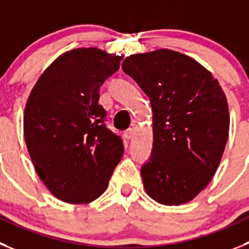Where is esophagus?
Here are the masks:
<instances>
[{
  "instance_id": "obj_1",
  "label": "esophagus",
  "mask_w": 249,
  "mask_h": 249,
  "mask_svg": "<svg viewBox=\"0 0 249 249\" xmlns=\"http://www.w3.org/2000/svg\"><path fill=\"white\" fill-rule=\"evenodd\" d=\"M124 136L127 139V140H131L135 136V130L134 129H127L126 131L124 132Z\"/></svg>"
}]
</instances>
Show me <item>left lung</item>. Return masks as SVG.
Instances as JSON below:
<instances>
[{
  "label": "left lung",
  "mask_w": 249,
  "mask_h": 249,
  "mask_svg": "<svg viewBox=\"0 0 249 249\" xmlns=\"http://www.w3.org/2000/svg\"><path fill=\"white\" fill-rule=\"evenodd\" d=\"M122 67L150 97L153 111L143 188L163 205L189 203L210 183L224 155L230 130L225 92L203 65L168 49L130 55Z\"/></svg>",
  "instance_id": "8db88e82"
}]
</instances>
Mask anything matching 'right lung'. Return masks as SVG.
<instances>
[{
    "instance_id": "1",
    "label": "right lung",
    "mask_w": 249,
    "mask_h": 249,
    "mask_svg": "<svg viewBox=\"0 0 249 249\" xmlns=\"http://www.w3.org/2000/svg\"><path fill=\"white\" fill-rule=\"evenodd\" d=\"M122 60L97 48L70 50L41 73L28 97V152L41 182L60 200H96L122 160V139L106 126L98 104L101 86Z\"/></svg>"
}]
</instances>
